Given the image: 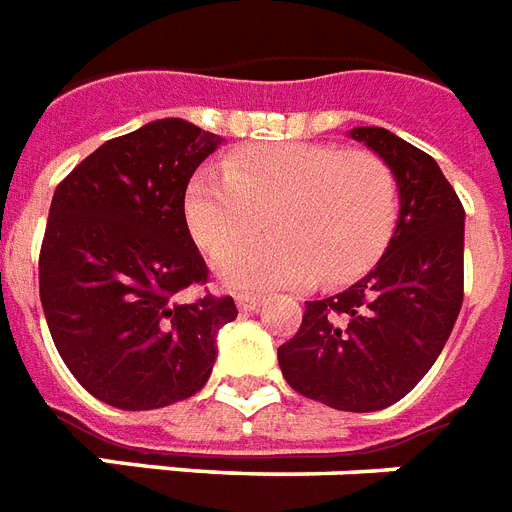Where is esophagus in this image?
<instances>
[{
	"mask_svg": "<svg viewBox=\"0 0 512 512\" xmlns=\"http://www.w3.org/2000/svg\"><path fill=\"white\" fill-rule=\"evenodd\" d=\"M235 304L240 312H259L261 306H264V298L251 296V293H240V296L235 298Z\"/></svg>",
	"mask_w": 512,
	"mask_h": 512,
	"instance_id": "obj_1",
	"label": "esophagus"
}]
</instances>
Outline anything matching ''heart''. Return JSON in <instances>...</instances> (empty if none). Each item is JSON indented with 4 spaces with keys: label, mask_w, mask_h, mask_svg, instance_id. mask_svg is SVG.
<instances>
[{
    "label": "heart",
    "mask_w": 512,
    "mask_h": 512,
    "mask_svg": "<svg viewBox=\"0 0 512 512\" xmlns=\"http://www.w3.org/2000/svg\"><path fill=\"white\" fill-rule=\"evenodd\" d=\"M270 237L235 252L260 219ZM185 222L230 290L341 282L378 259L396 222V179L367 150L280 142L203 166L190 179ZM233 253L230 254L229 251Z\"/></svg>",
    "instance_id": "obj_1"
}]
</instances>
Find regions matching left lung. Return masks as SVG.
<instances>
[{"mask_svg": "<svg viewBox=\"0 0 512 512\" xmlns=\"http://www.w3.org/2000/svg\"><path fill=\"white\" fill-rule=\"evenodd\" d=\"M349 137L394 174V235L362 280L306 301L304 322L277 349V362L306 399L375 412L418 386L455 327L463 306L465 211L428 153L380 126H357Z\"/></svg>", "mask_w": 512, "mask_h": 512, "instance_id": "left-lung-1", "label": "left lung"}]
</instances>
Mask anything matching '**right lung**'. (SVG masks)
Segmentation results:
<instances>
[{
    "mask_svg": "<svg viewBox=\"0 0 512 512\" xmlns=\"http://www.w3.org/2000/svg\"><path fill=\"white\" fill-rule=\"evenodd\" d=\"M222 137L158 118L108 140L52 195L39 296L73 378L118 410H158L206 386L230 296L179 304L206 282L185 222L192 174Z\"/></svg>",
    "mask_w": 512,
    "mask_h": 512,
    "instance_id": "obj_1",
    "label": "right lung"
}]
</instances>
